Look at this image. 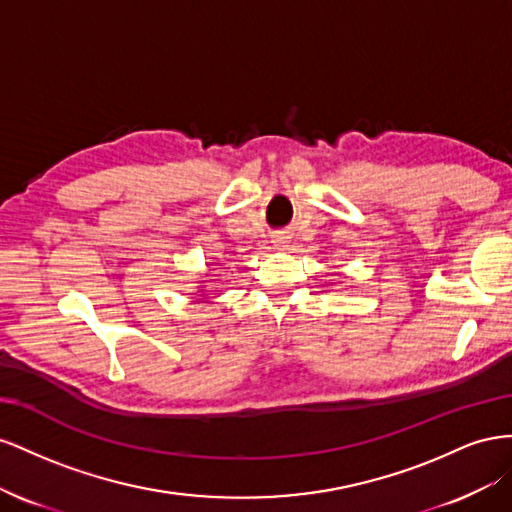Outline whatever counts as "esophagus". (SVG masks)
<instances>
[{
  "label": "esophagus",
  "instance_id": "esophagus-1",
  "mask_svg": "<svg viewBox=\"0 0 512 512\" xmlns=\"http://www.w3.org/2000/svg\"><path fill=\"white\" fill-rule=\"evenodd\" d=\"M274 246H276V248H285V246H287V238H285V236L274 238Z\"/></svg>",
  "mask_w": 512,
  "mask_h": 512
}]
</instances>
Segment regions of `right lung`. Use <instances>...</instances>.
Masks as SVG:
<instances>
[{"label": "right lung", "instance_id": "add662e5", "mask_svg": "<svg viewBox=\"0 0 512 512\" xmlns=\"http://www.w3.org/2000/svg\"><path fill=\"white\" fill-rule=\"evenodd\" d=\"M199 285H201V287H199V294H201V296H206V285H203V281H201Z\"/></svg>", "mask_w": 512, "mask_h": 512}]
</instances>
